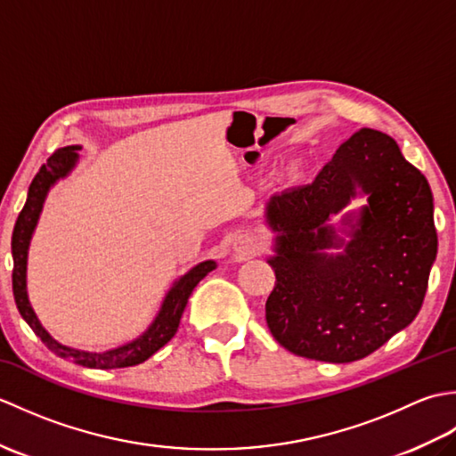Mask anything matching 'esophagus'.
<instances>
[{
	"label": "esophagus",
	"mask_w": 456,
	"mask_h": 456,
	"mask_svg": "<svg viewBox=\"0 0 456 456\" xmlns=\"http://www.w3.org/2000/svg\"><path fill=\"white\" fill-rule=\"evenodd\" d=\"M233 250L239 256H253L256 250H258V240L256 237L243 233V235H237L233 240Z\"/></svg>",
	"instance_id": "obj_1"
}]
</instances>
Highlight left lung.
<instances>
[{
    "mask_svg": "<svg viewBox=\"0 0 456 456\" xmlns=\"http://www.w3.org/2000/svg\"><path fill=\"white\" fill-rule=\"evenodd\" d=\"M356 192L369 203L346 218L352 239L345 241L328 219ZM266 221L276 231L266 323L289 353L353 362L419 314L437 256L433 196L388 134L356 131L312 183L270 198ZM327 248L344 253L329 256Z\"/></svg>",
    "mask_w": 456,
    "mask_h": 456,
    "instance_id": "8db88e82",
    "label": "left lung"
}]
</instances>
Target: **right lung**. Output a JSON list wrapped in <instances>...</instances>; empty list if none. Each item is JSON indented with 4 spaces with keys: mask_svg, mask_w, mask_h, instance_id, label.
I'll return each instance as SVG.
<instances>
[{
    "mask_svg": "<svg viewBox=\"0 0 456 456\" xmlns=\"http://www.w3.org/2000/svg\"><path fill=\"white\" fill-rule=\"evenodd\" d=\"M78 151L80 147H64L58 149L51 159L43 164L41 170L37 172L33 178L31 186H28L27 201L19 213L13 227V237H12V255H13V296L19 314L27 322V325L33 329L37 337H41V341L51 348V351L64 358V361H72L80 366L88 368H102V370H111V368H125V366H134L147 361L149 356L167 345L170 338L176 335L180 317L183 314V307L188 304V297L193 292V288L198 286L201 278H206L208 273L216 268L213 260H206V263H200L193 266L190 273L180 276L176 282L172 284L168 289L167 297L160 305L159 315L154 317L151 327L144 331L141 337L134 338V341L111 348V351L103 353H88V351H78V348L61 345L58 341L48 335L46 329L38 322L35 315L31 304H28L27 296V250L28 243H31L33 231L37 227L38 216L43 211V203L48 190L54 186L56 180L68 176L76 162H78Z\"/></svg>",
    "mask_w": 456,
    "mask_h": 456,
    "instance_id": "add662e5",
    "label": "right lung"
}]
</instances>
